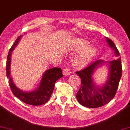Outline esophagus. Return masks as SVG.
<instances>
[{"label":"esophagus","mask_w":130,"mask_h":130,"mask_svg":"<svg viewBox=\"0 0 130 130\" xmlns=\"http://www.w3.org/2000/svg\"><path fill=\"white\" fill-rule=\"evenodd\" d=\"M63 74L65 76H69L70 74V69L68 68H65L63 70Z\"/></svg>","instance_id":"34e87169"}]
</instances>
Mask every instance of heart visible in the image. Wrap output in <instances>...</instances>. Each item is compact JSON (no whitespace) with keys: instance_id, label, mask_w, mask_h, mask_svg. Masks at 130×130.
<instances>
[{"instance_id":"heart-1","label":"heart","mask_w":130,"mask_h":130,"mask_svg":"<svg viewBox=\"0 0 130 130\" xmlns=\"http://www.w3.org/2000/svg\"><path fill=\"white\" fill-rule=\"evenodd\" d=\"M88 44L87 41L83 39H76L73 41V49L75 51L80 50L73 59V64L76 67H84L95 56L96 50L92 46Z\"/></svg>"}]
</instances>
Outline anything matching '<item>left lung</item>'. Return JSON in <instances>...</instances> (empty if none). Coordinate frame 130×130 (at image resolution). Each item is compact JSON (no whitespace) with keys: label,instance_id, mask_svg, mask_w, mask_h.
Wrapping results in <instances>:
<instances>
[{"label":"left lung","instance_id":"left-lung-1","mask_svg":"<svg viewBox=\"0 0 130 130\" xmlns=\"http://www.w3.org/2000/svg\"><path fill=\"white\" fill-rule=\"evenodd\" d=\"M106 40L110 47L115 51L117 59L109 62V75L103 87H96L92 78L94 70L98 65L103 63V61H95L84 69L76 72L81 80V87L76 93L77 100L81 105L89 108H99L110 102L116 95L122 77L121 59L119 57L120 53L111 39L106 38Z\"/></svg>","mask_w":130,"mask_h":130}]
</instances>
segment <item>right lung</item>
I'll use <instances>...</instances> for the list:
<instances>
[{
	"mask_svg": "<svg viewBox=\"0 0 130 130\" xmlns=\"http://www.w3.org/2000/svg\"><path fill=\"white\" fill-rule=\"evenodd\" d=\"M21 37V35L18 37V38L16 40L15 42L9 50L7 56L6 70L7 76L9 78V85L13 95L24 103L33 106L41 105L49 101L54 89L55 83L59 79L63 76L62 69L60 68L56 67L46 71L43 74L41 83L37 90L32 92H24L19 90L13 83L12 78L10 76V67L11 62V53L18 43Z\"/></svg>",
	"mask_w": 130,
	"mask_h": 130,
	"instance_id": "right-lung-1",
	"label": "right lung"
}]
</instances>
